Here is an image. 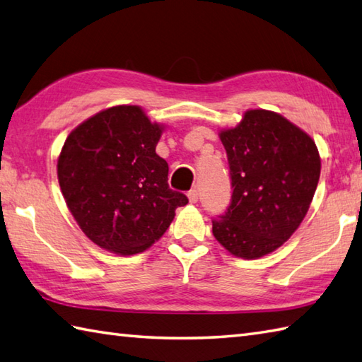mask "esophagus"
<instances>
[{
  "label": "esophagus",
  "mask_w": 362,
  "mask_h": 362,
  "mask_svg": "<svg viewBox=\"0 0 362 362\" xmlns=\"http://www.w3.org/2000/svg\"><path fill=\"white\" fill-rule=\"evenodd\" d=\"M188 199H189L191 204H196L199 201V191L196 188L191 189L189 193H188Z\"/></svg>",
  "instance_id": "34e87169"
}]
</instances>
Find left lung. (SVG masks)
Instances as JSON below:
<instances>
[{"label": "left lung", "instance_id": "obj_1", "mask_svg": "<svg viewBox=\"0 0 362 362\" xmlns=\"http://www.w3.org/2000/svg\"><path fill=\"white\" fill-rule=\"evenodd\" d=\"M232 201L213 219V235L238 258L255 259L279 249L308 211L320 177L316 143L281 115L247 110L221 130Z\"/></svg>", "mask_w": 362, "mask_h": 362}]
</instances>
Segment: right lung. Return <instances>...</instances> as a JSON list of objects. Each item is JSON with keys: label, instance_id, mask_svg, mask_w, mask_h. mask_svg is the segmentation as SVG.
Instances as JSON below:
<instances>
[{"label": "right lung", "instance_id": "1", "mask_svg": "<svg viewBox=\"0 0 362 362\" xmlns=\"http://www.w3.org/2000/svg\"><path fill=\"white\" fill-rule=\"evenodd\" d=\"M163 127L138 105L96 113L68 135L57 161L59 185L82 232L119 255H134L163 235L185 194L168 185L156 146Z\"/></svg>", "mask_w": 362, "mask_h": 362}]
</instances>
